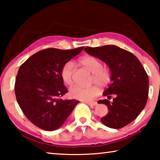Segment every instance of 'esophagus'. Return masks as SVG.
<instances>
[{"label": "esophagus", "mask_w": 160, "mask_h": 160, "mask_svg": "<svg viewBox=\"0 0 160 160\" xmlns=\"http://www.w3.org/2000/svg\"><path fill=\"white\" fill-rule=\"evenodd\" d=\"M86 103L89 105V106H90L91 107H95V106H97V103L96 102H86Z\"/></svg>", "instance_id": "34e87169"}]
</instances>
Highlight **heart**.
Here are the masks:
<instances>
[{
  "mask_svg": "<svg viewBox=\"0 0 160 160\" xmlns=\"http://www.w3.org/2000/svg\"><path fill=\"white\" fill-rule=\"evenodd\" d=\"M80 63L83 67L92 72V80L100 86H106L111 80L109 70L103 68L101 60L92 56H86L80 58ZM74 72V64L68 61L64 65L61 70V78L65 84L70 85L72 83V75ZM99 93L97 86L93 85L84 88L80 85H74L70 89L69 94L73 99L84 102H90Z\"/></svg>",
  "mask_w": 160,
  "mask_h": 160,
  "instance_id": "b5f03b06",
  "label": "heart"
}]
</instances>
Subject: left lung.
Returning <instances> with one entry per match:
<instances>
[{
	"label": "left lung",
	"instance_id": "left-lung-1",
	"mask_svg": "<svg viewBox=\"0 0 160 160\" xmlns=\"http://www.w3.org/2000/svg\"><path fill=\"white\" fill-rule=\"evenodd\" d=\"M85 51L104 61L109 66L112 83L103 95L113 102L99 100L107 106V114L102 123L111 128H121L134 121L144 109L148 98L149 80L147 72L132 53L115 45L86 47Z\"/></svg>",
	"mask_w": 160,
	"mask_h": 160
}]
</instances>
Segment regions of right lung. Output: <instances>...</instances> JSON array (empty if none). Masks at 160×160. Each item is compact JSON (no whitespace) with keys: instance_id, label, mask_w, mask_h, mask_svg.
Returning <instances> with one entry per match:
<instances>
[{"instance_id":"obj_1","label":"right lung","mask_w":160,"mask_h":160,"mask_svg":"<svg viewBox=\"0 0 160 160\" xmlns=\"http://www.w3.org/2000/svg\"><path fill=\"white\" fill-rule=\"evenodd\" d=\"M83 48H47L34 53L20 66L15 84L16 99L34 125L48 131L58 129L79 103L76 99H60L68 92L61 70Z\"/></svg>"}]
</instances>
